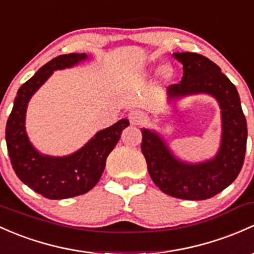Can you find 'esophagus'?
I'll return each mask as SVG.
<instances>
[{
	"mask_svg": "<svg viewBox=\"0 0 254 254\" xmlns=\"http://www.w3.org/2000/svg\"><path fill=\"white\" fill-rule=\"evenodd\" d=\"M129 120L132 125H141L145 122V114L140 111H132L129 113Z\"/></svg>",
	"mask_w": 254,
	"mask_h": 254,
	"instance_id": "1",
	"label": "esophagus"
}]
</instances>
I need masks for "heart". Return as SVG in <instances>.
Masks as SVG:
<instances>
[{
  "instance_id": "obj_1",
  "label": "heart",
  "mask_w": 254,
  "mask_h": 254,
  "mask_svg": "<svg viewBox=\"0 0 254 254\" xmlns=\"http://www.w3.org/2000/svg\"><path fill=\"white\" fill-rule=\"evenodd\" d=\"M157 71H159V73H163L165 76H169L170 75L169 70H168V69L165 68V66H161V68H159V69H157Z\"/></svg>"
}]
</instances>
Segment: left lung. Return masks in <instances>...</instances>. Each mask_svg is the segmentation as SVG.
I'll return each instance as SVG.
<instances>
[{
	"instance_id": "left-lung-1",
	"label": "left lung",
	"mask_w": 254,
	"mask_h": 254,
	"mask_svg": "<svg viewBox=\"0 0 254 254\" xmlns=\"http://www.w3.org/2000/svg\"><path fill=\"white\" fill-rule=\"evenodd\" d=\"M173 56L183 64L180 84L168 86L167 102L193 95H208L220 108V146L213 158L190 163L178 158L161 134L143 127L141 149L147 162L149 176L159 190L172 197L201 201L215 196L237 178L247 145V123L236 87L220 68L204 56L176 52Z\"/></svg>"
}]
</instances>
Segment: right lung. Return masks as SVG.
Returning a JSON list of instances; mask_svg holds the SVG:
<instances>
[{
	"label": "right lung",
	"mask_w": 254,
	"mask_h": 254,
	"mask_svg": "<svg viewBox=\"0 0 254 254\" xmlns=\"http://www.w3.org/2000/svg\"><path fill=\"white\" fill-rule=\"evenodd\" d=\"M89 60L86 53H69L42 65L18 90L6 125V142L10 163L18 178L31 190L49 199H63L89 192L100 180L106 159L118 143L129 120L120 119L96 132L91 140L74 153L47 156L34 147L25 129L29 101L56 70L73 68Z\"/></svg>",
	"instance_id": "add662e5"
}]
</instances>
